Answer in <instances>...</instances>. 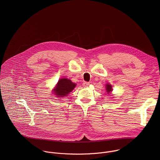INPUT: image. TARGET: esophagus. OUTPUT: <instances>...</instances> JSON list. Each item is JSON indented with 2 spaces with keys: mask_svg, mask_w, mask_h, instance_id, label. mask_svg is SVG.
<instances>
[{
  "mask_svg": "<svg viewBox=\"0 0 160 160\" xmlns=\"http://www.w3.org/2000/svg\"><path fill=\"white\" fill-rule=\"evenodd\" d=\"M90 85V83L89 82H84L83 83V87H87V86H88Z\"/></svg>",
  "mask_w": 160,
  "mask_h": 160,
  "instance_id": "1",
  "label": "esophagus"
}]
</instances>
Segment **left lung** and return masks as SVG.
Returning a JSON list of instances; mask_svg holds the SVG:
<instances>
[{"label": "left lung", "instance_id": "obj_1", "mask_svg": "<svg viewBox=\"0 0 160 160\" xmlns=\"http://www.w3.org/2000/svg\"><path fill=\"white\" fill-rule=\"evenodd\" d=\"M106 92H108V94H109L111 91H112V86L111 85L108 83L106 85Z\"/></svg>", "mask_w": 160, "mask_h": 160}]
</instances>
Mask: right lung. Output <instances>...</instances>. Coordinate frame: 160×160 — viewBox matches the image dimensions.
<instances>
[{
	"mask_svg": "<svg viewBox=\"0 0 160 160\" xmlns=\"http://www.w3.org/2000/svg\"><path fill=\"white\" fill-rule=\"evenodd\" d=\"M76 84L73 83L71 80L68 78H61L59 80L56 87L53 89L54 92L58 98H62L68 96L70 92L75 88Z\"/></svg>",
	"mask_w": 160,
	"mask_h": 160,
	"instance_id": "right-lung-1",
	"label": "right lung"
}]
</instances>
